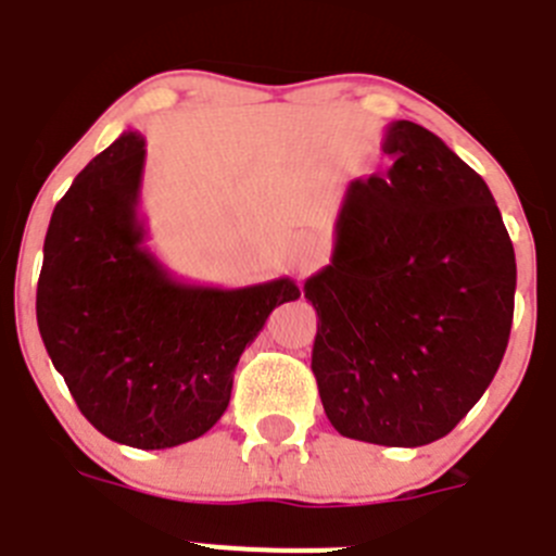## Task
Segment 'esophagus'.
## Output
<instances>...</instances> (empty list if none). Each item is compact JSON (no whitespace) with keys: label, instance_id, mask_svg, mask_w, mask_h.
Masks as SVG:
<instances>
[{"label":"esophagus","instance_id":"esophagus-1","mask_svg":"<svg viewBox=\"0 0 556 556\" xmlns=\"http://www.w3.org/2000/svg\"><path fill=\"white\" fill-rule=\"evenodd\" d=\"M321 249H318V243L315 241H307L302 247V252H299V271L302 274H307L309 268H315L318 266V263H321Z\"/></svg>","mask_w":556,"mask_h":556}]
</instances>
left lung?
Masks as SVG:
<instances>
[{
	"instance_id": "8db88e82",
	"label": "left lung",
	"mask_w": 556,
	"mask_h": 556,
	"mask_svg": "<svg viewBox=\"0 0 556 556\" xmlns=\"http://www.w3.org/2000/svg\"><path fill=\"white\" fill-rule=\"evenodd\" d=\"M388 177L349 185L318 313L313 374L343 438L415 448L482 399L513 327L515 252L488 182L413 122L384 132Z\"/></svg>"
}]
</instances>
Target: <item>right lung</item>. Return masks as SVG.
<instances>
[{"instance_id":"right-lung-1","label":"right lung","mask_w":556,"mask_h":556,"mask_svg":"<svg viewBox=\"0 0 556 556\" xmlns=\"http://www.w3.org/2000/svg\"><path fill=\"white\" fill-rule=\"evenodd\" d=\"M143 135L124 132L77 174L49 222L35 313L79 413L149 452L213 429L243 349L302 290L290 277L249 288L172 277L143 243Z\"/></svg>"}]
</instances>
